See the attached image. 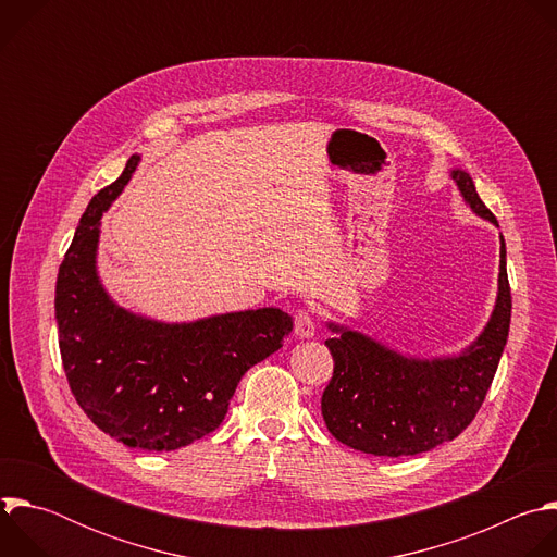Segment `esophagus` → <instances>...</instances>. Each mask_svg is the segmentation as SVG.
<instances>
[{
  "instance_id": "34e87169",
  "label": "esophagus",
  "mask_w": 557,
  "mask_h": 557,
  "mask_svg": "<svg viewBox=\"0 0 557 557\" xmlns=\"http://www.w3.org/2000/svg\"><path fill=\"white\" fill-rule=\"evenodd\" d=\"M293 331L299 339H308L314 335V317L308 308H297L293 314Z\"/></svg>"
}]
</instances>
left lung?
<instances>
[{"instance_id": "1", "label": "left lung", "mask_w": 557, "mask_h": 557, "mask_svg": "<svg viewBox=\"0 0 557 557\" xmlns=\"http://www.w3.org/2000/svg\"><path fill=\"white\" fill-rule=\"evenodd\" d=\"M467 205L496 215L475 194L467 172H451ZM498 224V222H496ZM511 322L507 251L500 237L498 299L483 335L454 359H406L355 331L326 339L335 368L322 394L329 432L374 456H414L454 441L481 410L498 370Z\"/></svg>"}]
</instances>
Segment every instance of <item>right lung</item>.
<instances>
[{
  "label": "right lung",
  "mask_w": 557,
  "mask_h": 557,
  "mask_svg": "<svg viewBox=\"0 0 557 557\" xmlns=\"http://www.w3.org/2000/svg\"><path fill=\"white\" fill-rule=\"evenodd\" d=\"M138 156L101 189L59 267L54 310L61 363L76 404L114 441L172 451L213 432L243 374L282 348L293 331L280 308L163 324L119 308L99 284V222L123 191Z\"/></svg>",
  "instance_id": "right-lung-1"
}]
</instances>
